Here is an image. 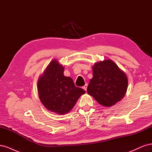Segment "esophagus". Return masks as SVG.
<instances>
[{"label": "esophagus", "instance_id": "esophagus-1", "mask_svg": "<svg viewBox=\"0 0 152 152\" xmlns=\"http://www.w3.org/2000/svg\"><path fill=\"white\" fill-rule=\"evenodd\" d=\"M87 84H86L85 86H83V89L86 91V90H87Z\"/></svg>", "mask_w": 152, "mask_h": 152}]
</instances>
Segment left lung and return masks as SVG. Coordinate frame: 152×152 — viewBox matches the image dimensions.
<instances>
[{"instance_id":"obj_1","label":"left lung","mask_w":152,"mask_h":152,"mask_svg":"<svg viewBox=\"0 0 152 152\" xmlns=\"http://www.w3.org/2000/svg\"><path fill=\"white\" fill-rule=\"evenodd\" d=\"M93 71L87 93L104 107H112L120 102L127 89L126 73L109 59L95 63Z\"/></svg>"}]
</instances>
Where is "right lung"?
<instances>
[{"label":"right lung","instance_id":"right-lung-1","mask_svg":"<svg viewBox=\"0 0 152 152\" xmlns=\"http://www.w3.org/2000/svg\"><path fill=\"white\" fill-rule=\"evenodd\" d=\"M64 67L53 59L38 80L40 102L48 110L59 115L67 113L86 91L75 86L72 78L64 76Z\"/></svg>","mask_w":152,"mask_h":152}]
</instances>
